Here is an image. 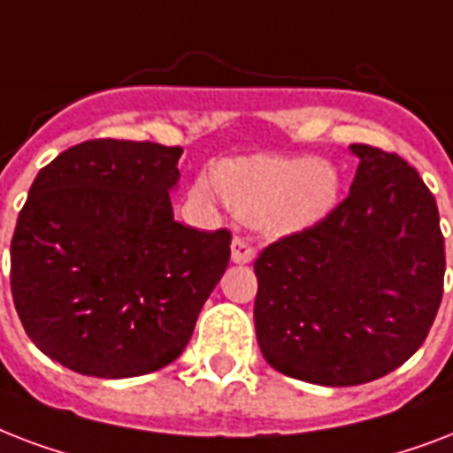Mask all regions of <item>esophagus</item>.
<instances>
[{"label": "esophagus", "mask_w": 453, "mask_h": 453, "mask_svg": "<svg viewBox=\"0 0 453 453\" xmlns=\"http://www.w3.org/2000/svg\"><path fill=\"white\" fill-rule=\"evenodd\" d=\"M255 259V248L248 243V238H234L231 243V262L234 265H248Z\"/></svg>", "instance_id": "1"}]
</instances>
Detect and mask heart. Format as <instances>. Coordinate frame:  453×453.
I'll list each match as a JSON object with an SVG mask.
<instances>
[{
  "mask_svg": "<svg viewBox=\"0 0 453 453\" xmlns=\"http://www.w3.org/2000/svg\"><path fill=\"white\" fill-rule=\"evenodd\" d=\"M217 188L236 215L248 217L266 238H286L317 226L340 196V174L324 157L248 156L217 167ZM198 196L212 187L198 181Z\"/></svg>",
  "mask_w": 453,
  "mask_h": 453,
  "instance_id": "b5f03b06",
  "label": "heart"
}]
</instances>
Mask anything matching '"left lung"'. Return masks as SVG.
I'll return each mask as SVG.
<instances>
[{"mask_svg":"<svg viewBox=\"0 0 453 453\" xmlns=\"http://www.w3.org/2000/svg\"><path fill=\"white\" fill-rule=\"evenodd\" d=\"M349 196L255 259V331L272 369L304 383H371L411 357L444 286L434 196L395 153L366 143Z\"/></svg>","mask_w":453,"mask_h":453,"instance_id":"1","label":"left lung"}]
</instances>
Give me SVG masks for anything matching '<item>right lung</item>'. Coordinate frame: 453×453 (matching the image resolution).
I'll return each instance as SVG.
<instances>
[{
    "label": "right lung",
    "instance_id": "right-lung-1",
    "mask_svg": "<svg viewBox=\"0 0 453 453\" xmlns=\"http://www.w3.org/2000/svg\"><path fill=\"white\" fill-rule=\"evenodd\" d=\"M184 150L96 139L35 177L12 241V293L35 345L96 378L177 359L229 265L231 234L174 219Z\"/></svg>",
    "mask_w": 453,
    "mask_h": 453
}]
</instances>
